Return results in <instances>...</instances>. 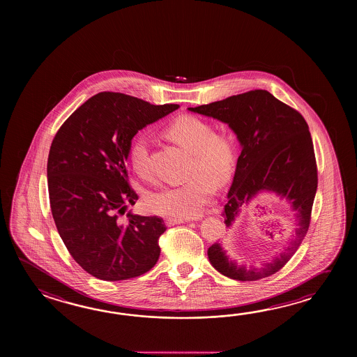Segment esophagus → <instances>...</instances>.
<instances>
[{"label":"esophagus","instance_id":"obj_1","mask_svg":"<svg viewBox=\"0 0 357 357\" xmlns=\"http://www.w3.org/2000/svg\"><path fill=\"white\" fill-rule=\"evenodd\" d=\"M190 220L188 218H167L166 220V225L167 226H175V225H180V223H185V222H189Z\"/></svg>","mask_w":357,"mask_h":357}]
</instances>
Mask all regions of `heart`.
<instances>
[{
  "mask_svg": "<svg viewBox=\"0 0 357 357\" xmlns=\"http://www.w3.org/2000/svg\"><path fill=\"white\" fill-rule=\"evenodd\" d=\"M166 134L191 153L188 181L154 190L146 199L153 213L169 218H194L211 200L215 185L227 183L238 160L236 140L227 132L214 131L212 123L194 116L171 122ZM130 163L139 176L148 175L149 140L137 134L129 146Z\"/></svg>",
  "mask_w": 357,
  "mask_h": 357,
  "instance_id": "heart-1",
  "label": "heart"
}]
</instances>
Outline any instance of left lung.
Returning a JSON list of instances; mask_svg holds the SVG:
<instances>
[{
    "mask_svg": "<svg viewBox=\"0 0 357 357\" xmlns=\"http://www.w3.org/2000/svg\"><path fill=\"white\" fill-rule=\"evenodd\" d=\"M235 131L243 146L222 215L227 227L243 206L261 192L286 199L295 213V238L286 250L261 268L236 266L220 243L208 249L209 261L236 281H258L281 271L303 243L310 226L318 188V168L309 126L303 114L263 89L246 91L209 105L189 108Z\"/></svg>",
    "mask_w": 357,
    "mask_h": 357,
    "instance_id": "left-lung-1",
    "label": "left lung"
}]
</instances>
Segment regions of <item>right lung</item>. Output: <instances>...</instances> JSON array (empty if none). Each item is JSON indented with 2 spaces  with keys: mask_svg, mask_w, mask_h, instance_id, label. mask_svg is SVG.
<instances>
[{
  "mask_svg": "<svg viewBox=\"0 0 357 357\" xmlns=\"http://www.w3.org/2000/svg\"><path fill=\"white\" fill-rule=\"evenodd\" d=\"M178 107L102 91L54 135L47 163L54 223L70 255L96 278H135L160 258L158 240L167 228L163 220L130 212L121 220L139 197L126 167L137 131Z\"/></svg>",
  "mask_w": 357,
  "mask_h": 357,
  "instance_id": "obj_1",
  "label": "right lung"
}]
</instances>
